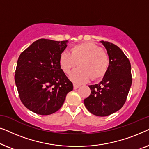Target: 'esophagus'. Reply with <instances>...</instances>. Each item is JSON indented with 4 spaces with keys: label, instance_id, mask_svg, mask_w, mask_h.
<instances>
[{
    "label": "esophagus",
    "instance_id": "obj_1",
    "mask_svg": "<svg viewBox=\"0 0 149 149\" xmlns=\"http://www.w3.org/2000/svg\"><path fill=\"white\" fill-rule=\"evenodd\" d=\"M79 87H80V85H79V84H76V83H74V84H73V87H74V89H77V88H79Z\"/></svg>",
    "mask_w": 149,
    "mask_h": 149
}]
</instances>
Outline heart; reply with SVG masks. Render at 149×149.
Segmentation results:
<instances>
[{"mask_svg": "<svg viewBox=\"0 0 149 149\" xmlns=\"http://www.w3.org/2000/svg\"><path fill=\"white\" fill-rule=\"evenodd\" d=\"M78 63L79 68L70 73V79L73 82L82 83L97 80L104 76L109 66L107 53L99 46L91 42H83L72 46L70 53L63 52L60 57V64L62 70L68 74Z\"/></svg>", "mask_w": 149, "mask_h": 149, "instance_id": "b5f03b06", "label": "heart"}]
</instances>
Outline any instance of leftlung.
I'll list each match as a JSON object with an SVG mask.
<instances>
[{"mask_svg": "<svg viewBox=\"0 0 149 149\" xmlns=\"http://www.w3.org/2000/svg\"><path fill=\"white\" fill-rule=\"evenodd\" d=\"M109 57V66L98 84L89 85L91 94L84 100L87 109L99 117L110 115L122 108L132 83L130 60L119 47L102 40Z\"/></svg>", "mask_w": 149, "mask_h": 149, "instance_id": "1", "label": "left lung"}]
</instances>
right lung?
<instances>
[{"instance_id":"obj_1","label":"right lung","mask_w":149,"mask_h":149,"mask_svg":"<svg viewBox=\"0 0 149 149\" xmlns=\"http://www.w3.org/2000/svg\"><path fill=\"white\" fill-rule=\"evenodd\" d=\"M67 42L40 38L20 54L15 82L22 102L30 111L40 115L56 113L73 89L60 64Z\"/></svg>"}]
</instances>
